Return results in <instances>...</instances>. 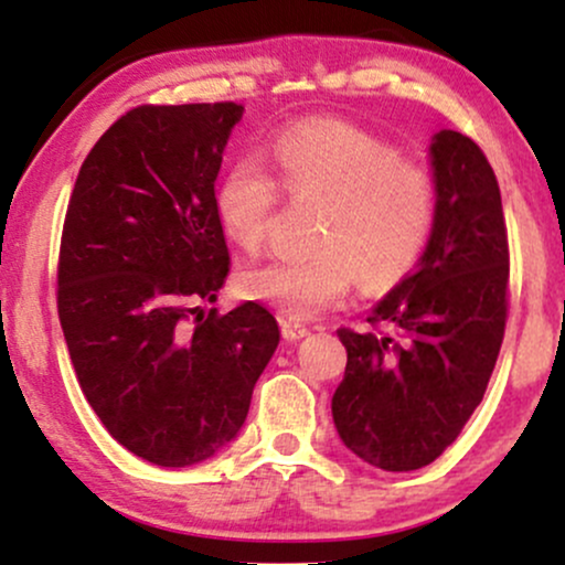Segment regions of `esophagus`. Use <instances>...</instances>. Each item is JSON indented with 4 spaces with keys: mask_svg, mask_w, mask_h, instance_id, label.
Instances as JSON below:
<instances>
[{
    "mask_svg": "<svg viewBox=\"0 0 565 565\" xmlns=\"http://www.w3.org/2000/svg\"><path fill=\"white\" fill-rule=\"evenodd\" d=\"M281 334H284V340L297 342V340H302V337H308L310 329L295 319H281Z\"/></svg>",
    "mask_w": 565,
    "mask_h": 565,
    "instance_id": "34e87169",
    "label": "esophagus"
}]
</instances>
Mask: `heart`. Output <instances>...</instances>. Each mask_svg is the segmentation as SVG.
Masks as SVG:
<instances>
[{
	"label": "heart",
	"instance_id": "b5f03b06",
	"mask_svg": "<svg viewBox=\"0 0 565 565\" xmlns=\"http://www.w3.org/2000/svg\"><path fill=\"white\" fill-rule=\"evenodd\" d=\"M278 183L323 204L310 257L255 260L238 287L289 319H310L355 287L385 289L423 257L436 228V183L423 167L342 121H305L270 142ZM278 204V185L257 159H236L215 188V212L231 242L257 249Z\"/></svg>",
	"mask_w": 565,
	"mask_h": 565
}]
</instances>
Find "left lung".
<instances>
[{
	"label": "left lung",
	"instance_id": "obj_1",
	"mask_svg": "<svg viewBox=\"0 0 565 565\" xmlns=\"http://www.w3.org/2000/svg\"><path fill=\"white\" fill-rule=\"evenodd\" d=\"M436 228L414 274L340 329L345 377L334 427L355 457L387 472L430 465L483 401L508 319V228L494 170L468 135L430 140Z\"/></svg>",
	"mask_w": 565,
	"mask_h": 565
}]
</instances>
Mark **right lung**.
<instances>
[{
	"label": "right lung",
	"mask_w": 565,
	"mask_h": 565,
	"mask_svg": "<svg viewBox=\"0 0 565 565\" xmlns=\"http://www.w3.org/2000/svg\"><path fill=\"white\" fill-rule=\"evenodd\" d=\"M242 114L127 111L84 159L63 223L57 316L76 380L106 430L159 468L204 462L238 436L281 337L257 302L199 308L231 268L215 180Z\"/></svg>",
	"instance_id": "obj_1"
}]
</instances>
